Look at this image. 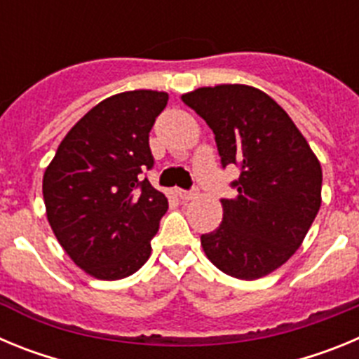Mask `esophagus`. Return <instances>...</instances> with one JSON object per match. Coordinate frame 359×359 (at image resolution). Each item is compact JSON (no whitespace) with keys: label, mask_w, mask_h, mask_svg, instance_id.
<instances>
[{"label":"esophagus","mask_w":359,"mask_h":359,"mask_svg":"<svg viewBox=\"0 0 359 359\" xmlns=\"http://www.w3.org/2000/svg\"><path fill=\"white\" fill-rule=\"evenodd\" d=\"M176 192V196L182 201H190V199H194L196 198V192H189V190H182V189H176L174 190Z\"/></svg>","instance_id":"34e87169"}]
</instances>
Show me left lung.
I'll list each match as a JSON object with an SVG mask.
<instances>
[{"label":"left lung","mask_w":359,"mask_h":359,"mask_svg":"<svg viewBox=\"0 0 359 359\" xmlns=\"http://www.w3.org/2000/svg\"><path fill=\"white\" fill-rule=\"evenodd\" d=\"M214 131L223 167L241 176L223 199V221L201 236L208 261L230 277L269 275L300 248L322 205V167L304 135L273 98L246 84L182 95Z\"/></svg>","instance_id":"obj_1"}]
</instances>
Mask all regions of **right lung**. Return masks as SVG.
I'll use <instances>...</instances> for the list:
<instances>
[{"label":"right lung","instance_id":"1","mask_svg":"<svg viewBox=\"0 0 359 359\" xmlns=\"http://www.w3.org/2000/svg\"><path fill=\"white\" fill-rule=\"evenodd\" d=\"M167 100L154 90L107 97L69 129L44 170L50 226L91 277L126 278L151 257L169 203L140 174L154 163L149 133Z\"/></svg>","mask_w":359,"mask_h":359}]
</instances>
